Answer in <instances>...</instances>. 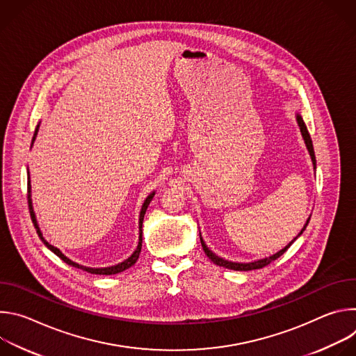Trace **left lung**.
<instances>
[{
  "label": "left lung",
  "instance_id": "8db88e82",
  "mask_svg": "<svg viewBox=\"0 0 356 356\" xmlns=\"http://www.w3.org/2000/svg\"><path fill=\"white\" fill-rule=\"evenodd\" d=\"M296 120H297V124H298V127H300V132H301V135H302V139H304V142H306V146H307V149H309V154H310V156H312V162H313V166H314V169H316V155H314V147H313V140H312V138H310V134H309V131H307V127H306V124H304V121H302V118H301V115H296ZM309 221H310V217H309V220H307V222L304 224V227H302V229L298 232V235L291 241V242H289L282 250H279V252H276L275 255H272V257H269V258H264V259H259V261H255V262H249V264H238V262H231V261H227V259H222V258H220V257H217L216 253L213 252V250H210L209 249V246L206 245V242L202 241V238H201V235H200V241H201V246H202V249H204V252H206V255L216 264V265H218V266H222V268H227V269H232V270H253V269H262V268H265V266H268L269 264H272L273 261H276L277 258H280L283 253L291 246V243L302 234V231L306 229V227L309 225Z\"/></svg>",
  "mask_w": 356,
  "mask_h": 356
}]
</instances>
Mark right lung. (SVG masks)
<instances>
[{
    "label": "right lung",
    "instance_id": "obj_1",
    "mask_svg": "<svg viewBox=\"0 0 356 356\" xmlns=\"http://www.w3.org/2000/svg\"><path fill=\"white\" fill-rule=\"evenodd\" d=\"M38 131H39V125H38V127H36V129H35V134H33V138H32V145H33V142H35V138H36V135H38ZM154 195H155V191H154V193H150V194L146 197V200L143 201V204H142V209H140V213H139V241H138V246H136V249L134 250L132 255H131L128 259H125L124 262H121V264H118V265H114V266H108V268H87V266H81V265H79V264H76V262L70 261L69 258H66V257L63 255V253L60 252V249L55 248L54 245H50V243L43 238V235H42V232H40V229H39V225H38V221H36L35 213H33L32 198H31V180H29V177H28V204H29L31 218H32V222H33V225H35V228H36V232H38L39 238H40V239H42V242H43V243H44L50 250H52V252L55 253V255H58L63 262H66L67 265H70V266H73V268L83 269V270H86V272L91 273V275H115V273L124 272L125 269H128V268H131L132 265H135V262H136V261H138V258H139L140 249H142V221H143L145 213H146V210H147V206L150 204V201H152V198H154Z\"/></svg>",
    "mask_w": 356,
    "mask_h": 356
}]
</instances>
